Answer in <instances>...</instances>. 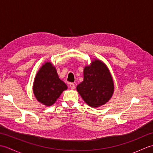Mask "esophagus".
Listing matches in <instances>:
<instances>
[{
  "label": "esophagus",
  "mask_w": 153,
  "mask_h": 153,
  "mask_svg": "<svg viewBox=\"0 0 153 153\" xmlns=\"http://www.w3.org/2000/svg\"><path fill=\"white\" fill-rule=\"evenodd\" d=\"M75 87H76V86H75V84L74 83H71L70 84V87L71 89H75Z\"/></svg>",
  "instance_id": "1"
}]
</instances>
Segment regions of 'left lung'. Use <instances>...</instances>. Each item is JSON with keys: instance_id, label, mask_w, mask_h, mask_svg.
Here are the masks:
<instances>
[{"instance_id": "obj_1", "label": "left lung", "mask_w": 153, "mask_h": 153, "mask_svg": "<svg viewBox=\"0 0 153 153\" xmlns=\"http://www.w3.org/2000/svg\"><path fill=\"white\" fill-rule=\"evenodd\" d=\"M83 77L76 89L89 106L97 108L111 99L114 85L108 68L102 61L95 60L85 66Z\"/></svg>"}]
</instances>
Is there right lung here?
Wrapping results in <instances>:
<instances>
[{
    "mask_svg": "<svg viewBox=\"0 0 153 153\" xmlns=\"http://www.w3.org/2000/svg\"><path fill=\"white\" fill-rule=\"evenodd\" d=\"M68 87L58 76L56 68L50 62H45L38 71L33 91L35 98L45 106H51Z\"/></svg>",
    "mask_w": 153,
    "mask_h": 153,
    "instance_id": "right-lung-1",
    "label": "right lung"
}]
</instances>
